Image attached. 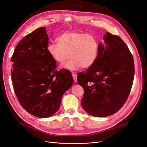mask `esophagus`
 Here are the masks:
<instances>
[{
  "instance_id": "obj_1",
  "label": "esophagus",
  "mask_w": 147,
  "mask_h": 147,
  "mask_svg": "<svg viewBox=\"0 0 147 147\" xmlns=\"http://www.w3.org/2000/svg\"><path fill=\"white\" fill-rule=\"evenodd\" d=\"M72 77H73V78H74V81H77V74H76L75 73H74V72H72Z\"/></svg>"
}]
</instances>
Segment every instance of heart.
<instances>
[{
  "mask_svg": "<svg viewBox=\"0 0 147 147\" xmlns=\"http://www.w3.org/2000/svg\"><path fill=\"white\" fill-rule=\"evenodd\" d=\"M58 43H49L47 51L52 59L62 64L71 58L64 67L70 70L87 69L93 66L99 53V42L90 34L68 31L57 38Z\"/></svg>",
  "mask_w": 147,
  "mask_h": 147,
  "instance_id": "1",
  "label": "heart"
}]
</instances>
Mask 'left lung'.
Returning a JSON list of instances; mask_svg holds the SVG:
<instances>
[{"label":"left lung","mask_w":147,"mask_h":147,"mask_svg":"<svg viewBox=\"0 0 147 147\" xmlns=\"http://www.w3.org/2000/svg\"><path fill=\"white\" fill-rule=\"evenodd\" d=\"M99 44L96 62L77 75L84 95L81 104L92 116L115 114L124 105L130 93L134 75L133 55L119 36L105 33Z\"/></svg>","instance_id":"8db88e82"}]
</instances>
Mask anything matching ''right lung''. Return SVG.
Instances as JSON below:
<instances>
[{
  "label": "right lung",
  "instance_id": "add662e5",
  "mask_svg": "<svg viewBox=\"0 0 147 147\" xmlns=\"http://www.w3.org/2000/svg\"><path fill=\"white\" fill-rule=\"evenodd\" d=\"M46 28L34 30L17 45L11 57V80L17 99L27 112L49 118L59 109L61 98L72 86L69 70H57L56 61L47 51Z\"/></svg>",
  "mask_w": 147,
  "mask_h": 147
}]
</instances>
